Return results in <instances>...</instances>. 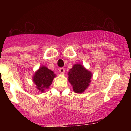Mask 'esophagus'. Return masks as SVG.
Listing matches in <instances>:
<instances>
[{"mask_svg": "<svg viewBox=\"0 0 131 131\" xmlns=\"http://www.w3.org/2000/svg\"><path fill=\"white\" fill-rule=\"evenodd\" d=\"M64 72H65V69H64V68L62 67V68H59V72H60L61 73H64Z\"/></svg>", "mask_w": 131, "mask_h": 131, "instance_id": "esophagus-1", "label": "esophagus"}]
</instances>
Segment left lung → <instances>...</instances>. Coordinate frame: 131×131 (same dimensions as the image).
Returning a JSON list of instances; mask_svg holds the SVG:
<instances>
[{
  "label": "left lung",
  "mask_w": 131,
  "mask_h": 131,
  "mask_svg": "<svg viewBox=\"0 0 131 131\" xmlns=\"http://www.w3.org/2000/svg\"><path fill=\"white\" fill-rule=\"evenodd\" d=\"M91 73L83 66L75 64L68 72V80L73 85V91L82 93L88 88L90 83Z\"/></svg>",
  "instance_id": "obj_1"
}]
</instances>
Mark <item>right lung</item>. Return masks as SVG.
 I'll return each instance as SVG.
<instances>
[{
	"label": "right lung",
	"instance_id": "1",
	"mask_svg": "<svg viewBox=\"0 0 131 131\" xmlns=\"http://www.w3.org/2000/svg\"><path fill=\"white\" fill-rule=\"evenodd\" d=\"M54 77L52 71L46 67H42L35 72L33 80L37 85V88L41 92H43L51 85Z\"/></svg>",
	"mask_w": 131,
	"mask_h": 131
}]
</instances>
